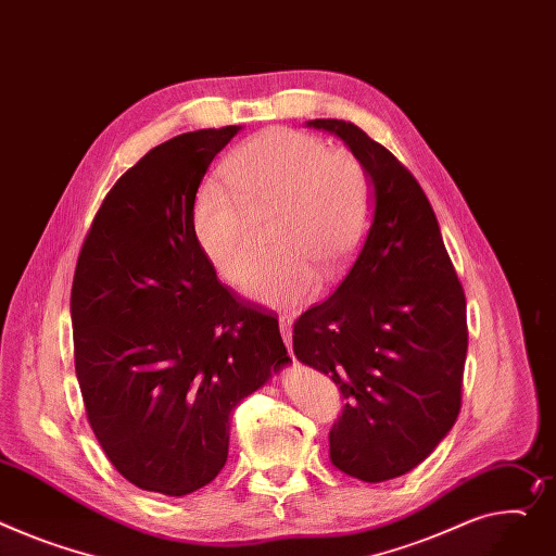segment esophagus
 I'll return each mask as SVG.
<instances>
[{"label": "esophagus", "instance_id": "34e87169", "mask_svg": "<svg viewBox=\"0 0 556 556\" xmlns=\"http://www.w3.org/2000/svg\"><path fill=\"white\" fill-rule=\"evenodd\" d=\"M279 330H281V338H283L288 351L292 353V319L290 317H279Z\"/></svg>", "mask_w": 556, "mask_h": 556}]
</instances>
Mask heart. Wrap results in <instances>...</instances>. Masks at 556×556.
I'll use <instances>...</instances> for the list:
<instances>
[{"label":"heart","mask_w":556,"mask_h":556,"mask_svg":"<svg viewBox=\"0 0 556 556\" xmlns=\"http://www.w3.org/2000/svg\"><path fill=\"white\" fill-rule=\"evenodd\" d=\"M194 194L192 226L212 268L239 283L256 258L252 216H270L275 254L245 281L250 300L288 311L336 283L371 224V180L349 152L311 134L270 127L248 138Z\"/></svg>","instance_id":"obj_1"}]
</instances>
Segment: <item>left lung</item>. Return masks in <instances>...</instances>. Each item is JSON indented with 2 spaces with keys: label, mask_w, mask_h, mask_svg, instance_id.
Returning <instances> with one entry per match:
<instances>
[{
  "label": "left lung",
  "mask_w": 556,
  "mask_h": 556,
  "mask_svg": "<svg viewBox=\"0 0 556 556\" xmlns=\"http://www.w3.org/2000/svg\"><path fill=\"white\" fill-rule=\"evenodd\" d=\"M306 125L336 134L364 165L374 218L338 290L294 321L292 351L346 397L328 435L332 465L382 483L420 465L458 418L465 292L412 172L353 123Z\"/></svg>",
  "instance_id": "1"
}]
</instances>
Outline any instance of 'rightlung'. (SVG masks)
Here are the masks:
<instances>
[{"label":"right lung","instance_id":"obj_1","mask_svg":"<svg viewBox=\"0 0 556 556\" xmlns=\"http://www.w3.org/2000/svg\"><path fill=\"white\" fill-rule=\"evenodd\" d=\"M241 129L180 134L147 152L106 194L73 277L89 425L129 483L165 496L212 483L235 409L290 362L279 321L216 279L192 226L210 163Z\"/></svg>","mask_w":556,"mask_h":556}]
</instances>
